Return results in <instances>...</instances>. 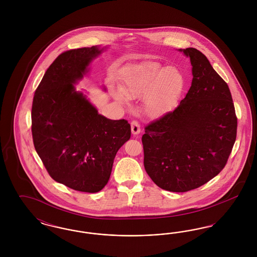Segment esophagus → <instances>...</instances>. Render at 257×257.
<instances>
[{"label":"esophagus","instance_id":"obj_1","mask_svg":"<svg viewBox=\"0 0 257 257\" xmlns=\"http://www.w3.org/2000/svg\"><path fill=\"white\" fill-rule=\"evenodd\" d=\"M131 130H132V134L133 135L140 134L141 126H140V124H139L137 120H133L131 122Z\"/></svg>","mask_w":257,"mask_h":257}]
</instances>
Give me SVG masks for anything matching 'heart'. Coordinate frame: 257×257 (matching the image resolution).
Here are the masks:
<instances>
[{
  "label": "heart",
  "mask_w": 257,
  "mask_h": 257,
  "mask_svg": "<svg viewBox=\"0 0 257 257\" xmlns=\"http://www.w3.org/2000/svg\"><path fill=\"white\" fill-rule=\"evenodd\" d=\"M184 86V76L176 68L144 61L125 68L120 90L113 96L124 104L129 98H145L146 113L149 117L159 118L176 106Z\"/></svg>",
  "instance_id": "heart-1"
}]
</instances>
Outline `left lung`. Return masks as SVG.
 I'll return each mask as SVG.
<instances>
[{"mask_svg":"<svg viewBox=\"0 0 257 257\" xmlns=\"http://www.w3.org/2000/svg\"><path fill=\"white\" fill-rule=\"evenodd\" d=\"M190 57L193 81L180 104L145 128L144 165L163 190L196 189L225 167L237 135V116L227 84L198 50Z\"/></svg>","mask_w":257,"mask_h":257,"instance_id":"1","label":"left lung"}]
</instances>
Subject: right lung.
<instances>
[{"mask_svg": "<svg viewBox=\"0 0 257 257\" xmlns=\"http://www.w3.org/2000/svg\"><path fill=\"white\" fill-rule=\"evenodd\" d=\"M102 50L92 46L61 53L37 86L32 106L34 146L50 176L85 193L106 186L116 152L131 137L127 120L99 114L75 90L74 84Z\"/></svg>", "mask_w": 257, "mask_h": 257, "instance_id": "obj_1", "label": "right lung"}]
</instances>
